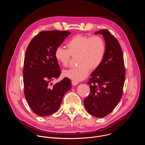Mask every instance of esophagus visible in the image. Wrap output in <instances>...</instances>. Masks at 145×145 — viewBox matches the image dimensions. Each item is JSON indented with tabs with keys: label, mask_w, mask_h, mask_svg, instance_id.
Here are the masks:
<instances>
[{
	"label": "esophagus",
	"mask_w": 145,
	"mask_h": 145,
	"mask_svg": "<svg viewBox=\"0 0 145 145\" xmlns=\"http://www.w3.org/2000/svg\"><path fill=\"white\" fill-rule=\"evenodd\" d=\"M78 82L77 81H75V80H72V84L73 86H76V85L78 84Z\"/></svg>",
	"instance_id": "obj_1"
}]
</instances>
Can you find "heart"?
<instances>
[{
	"mask_svg": "<svg viewBox=\"0 0 145 145\" xmlns=\"http://www.w3.org/2000/svg\"><path fill=\"white\" fill-rule=\"evenodd\" d=\"M66 45L67 49L61 46L57 48L54 57L57 63L65 67L69 64L71 56H76L78 65L63 72V75L71 80L78 81L85 79L90 69H96L104 59L106 44L99 36L89 37L78 34L72 37Z\"/></svg>",
	"mask_w": 145,
	"mask_h": 145,
	"instance_id": "b5f03b06",
	"label": "heart"
}]
</instances>
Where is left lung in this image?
Returning <instances> with one entry per match:
<instances>
[{
	"label": "left lung",
	"instance_id": "1",
	"mask_svg": "<svg viewBox=\"0 0 145 145\" xmlns=\"http://www.w3.org/2000/svg\"><path fill=\"white\" fill-rule=\"evenodd\" d=\"M95 34L104 37L106 52L101 64L89 79L90 93L84 104L89 114L103 118L112 111L121 97L126 72L118 40L107 30H100Z\"/></svg>",
	"mask_w": 145,
	"mask_h": 145
}]
</instances>
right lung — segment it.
Wrapping results in <instances>:
<instances>
[{
  "label": "right lung",
  "mask_w": 145,
  "mask_h": 145,
  "mask_svg": "<svg viewBox=\"0 0 145 145\" xmlns=\"http://www.w3.org/2000/svg\"><path fill=\"white\" fill-rule=\"evenodd\" d=\"M71 34L67 31H41L33 38L26 49L23 71L24 93L31 109L39 116L56 112L64 95L71 88L68 78L50 86L51 81L57 79L61 73L55 50Z\"/></svg>",
  "instance_id": "right-lung-1"
}]
</instances>
